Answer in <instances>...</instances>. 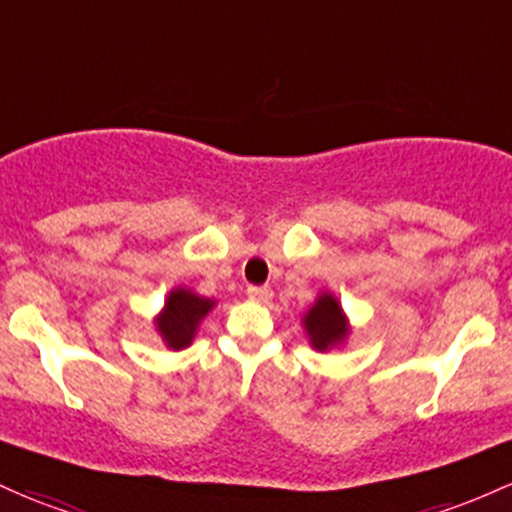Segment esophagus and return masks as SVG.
Listing matches in <instances>:
<instances>
[{
  "mask_svg": "<svg viewBox=\"0 0 512 512\" xmlns=\"http://www.w3.org/2000/svg\"><path fill=\"white\" fill-rule=\"evenodd\" d=\"M247 296H250L252 301L267 303L272 299V289H269V286H250V289H247Z\"/></svg>",
  "mask_w": 512,
  "mask_h": 512,
  "instance_id": "obj_1",
  "label": "esophagus"
}]
</instances>
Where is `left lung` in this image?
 Returning <instances> with one entry per match:
<instances>
[{
	"label": "left lung",
	"mask_w": 512,
	"mask_h": 512,
	"mask_svg": "<svg viewBox=\"0 0 512 512\" xmlns=\"http://www.w3.org/2000/svg\"><path fill=\"white\" fill-rule=\"evenodd\" d=\"M303 330H306L308 342L313 350L328 352L333 347L345 345L350 338V320H347L345 311H342L340 301L330 291H320L318 299L313 306L303 313L301 318Z\"/></svg>",
	"instance_id": "obj_1"
}]
</instances>
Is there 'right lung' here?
<instances>
[{"instance_id":"1","label":"right lung","mask_w":512,"mask_h":512,"mask_svg":"<svg viewBox=\"0 0 512 512\" xmlns=\"http://www.w3.org/2000/svg\"><path fill=\"white\" fill-rule=\"evenodd\" d=\"M216 306V299L194 294L187 286H174L167 294L165 306L155 316V330L160 333L167 350H184L196 338L201 320H204Z\"/></svg>"}]
</instances>
